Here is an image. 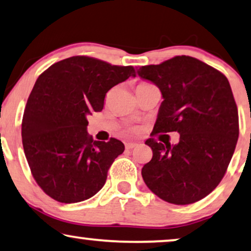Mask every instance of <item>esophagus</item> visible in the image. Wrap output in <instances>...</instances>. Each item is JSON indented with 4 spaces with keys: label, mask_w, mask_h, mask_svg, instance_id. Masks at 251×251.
<instances>
[{
    "label": "esophagus",
    "mask_w": 251,
    "mask_h": 251,
    "mask_svg": "<svg viewBox=\"0 0 251 251\" xmlns=\"http://www.w3.org/2000/svg\"><path fill=\"white\" fill-rule=\"evenodd\" d=\"M136 146H137V143H135V142H129V143H126V144H125V148H126V149L130 150V149H133V148H135Z\"/></svg>",
    "instance_id": "esophagus-1"
}]
</instances>
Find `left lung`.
<instances>
[{
	"mask_svg": "<svg viewBox=\"0 0 251 251\" xmlns=\"http://www.w3.org/2000/svg\"><path fill=\"white\" fill-rule=\"evenodd\" d=\"M137 75L162 99L153 134L177 132V144L146 141L153 156L142 168L148 188L174 204L197 202L223 178L239 137V116L226 77L188 55L143 66Z\"/></svg>",
	"mask_w": 251,
	"mask_h": 251,
	"instance_id": "obj_1",
	"label": "left lung"
}]
</instances>
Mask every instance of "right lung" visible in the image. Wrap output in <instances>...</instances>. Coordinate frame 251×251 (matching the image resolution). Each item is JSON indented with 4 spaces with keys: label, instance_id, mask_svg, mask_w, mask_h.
<instances>
[{
    "label": "right lung",
    "instance_id": "1",
    "mask_svg": "<svg viewBox=\"0 0 251 251\" xmlns=\"http://www.w3.org/2000/svg\"><path fill=\"white\" fill-rule=\"evenodd\" d=\"M132 66H112L77 55L41 74L28 98L21 124L24 151L41 189L62 203L90 199L125 150L122 141H94L87 117L103 109L107 92L129 77Z\"/></svg>",
    "mask_w": 251,
    "mask_h": 251
}]
</instances>
